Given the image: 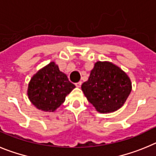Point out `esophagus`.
<instances>
[{
    "instance_id": "obj_1",
    "label": "esophagus",
    "mask_w": 156,
    "mask_h": 156,
    "mask_svg": "<svg viewBox=\"0 0 156 156\" xmlns=\"http://www.w3.org/2000/svg\"><path fill=\"white\" fill-rule=\"evenodd\" d=\"M82 82H77L76 84H75V86H76V87L80 88L81 86H82Z\"/></svg>"
}]
</instances>
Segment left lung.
Here are the masks:
<instances>
[{
	"mask_svg": "<svg viewBox=\"0 0 156 156\" xmlns=\"http://www.w3.org/2000/svg\"><path fill=\"white\" fill-rule=\"evenodd\" d=\"M82 90L100 113H112L123 106L132 90L130 78L112 62L97 61Z\"/></svg>",
	"mask_w": 156,
	"mask_h": 156,
	"instance_id": "8db88e82",
	"label": "left lung"
}]
</instances>
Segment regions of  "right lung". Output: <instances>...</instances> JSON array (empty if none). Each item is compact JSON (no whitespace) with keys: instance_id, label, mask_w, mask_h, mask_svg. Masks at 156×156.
I'll return each mask as SVG.
<instances>
[{"instance_id":"add662e5","label":"right lung","mask_w":156,"mask_h":156,"mask_svg":"<svg viewBox=\"0 0 156 156\" xmlns=\"http://www.w3.org/2000/svg\"><path fill=\"white\" fill-rule=\"evenodd\" d=\"M75 88L55 62L37 71L28 84L27 96L30 102L43 112H53L65 101Z\"/></svg>"}]
</instances>
